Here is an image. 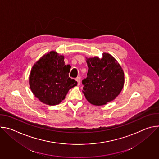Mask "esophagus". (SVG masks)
Returning <instances> with one entry per match:
<instances>
[{
  "instance_id": "obj_1",
  "label": "esophagus",
  "mask_w": 159,
  "mask_h": 159,
  "mask_svg": "<svg viewBox=\"0 0 159 159\" xmlns=\"http://www.w3.org/2000/svg\"><path fill=\"white\" fill-rule=\"evenodd\" d=\"M76 81L77 82V85H80V77H77L76 78Z\"/></svg>"
}]
</instances>
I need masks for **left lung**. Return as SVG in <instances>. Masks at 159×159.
I'll return each mask as SVG.
<instances>
[{
	"instance_id": "obj_1",
	"label": "left lung",
	"mask_w": 159,
	"mask_h": 159,
	"mask_svg": "<svg viewBox=\"0 0 159 159\" xmlns=\"http://www.w3.org/2000/svg\"><path fill=\"white\" fill-rule=\"evenodd\" d=\"M87 77L82 80V92L86 99L95 106H102L114 100L121 93L125 75L121 65L109 53L102 57L86 58Z\"/></svg>"
}]
</instances>
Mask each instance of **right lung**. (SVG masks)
<instances>
[{"mask_svg": "<svg viewBox=\"0 0 159 159\" xmlns=\"http://www.w3.org/2000/svg\"><path fill=\"white\" fill-rule=\"evenodd\" d=\"M70 68V65H65L64 56L55 51L41 57L33 66L29 78L35 97L45 104H60L77 84L69 76Z\"/></svg>", "mask_w": 159, "mask_h": 159, "instance_id": "right-lung-1", "label": "right lung"}]
</instances>
